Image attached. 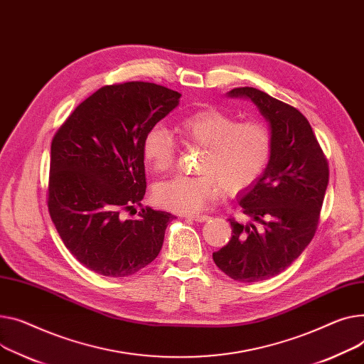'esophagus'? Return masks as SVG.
I'll return each mask as SVG.
<instances>
[{
  "mask_svg": "<svg viewBox=\"0 0 364 364\" xmlns=\"http://www.w3.org/2000/svg\"><path fill=\"white\" fill-rule=\"evenodd\" d=\"M209 218H210L209 215H193V216H190V220L196 221V223H206Z\"/></svg>",
  "mask_w": 364,
  "mask_h": 364,
  "instance_id": "34e87169",
  "label": "esophagus"
}]
</instances>
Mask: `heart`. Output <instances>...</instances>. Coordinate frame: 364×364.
Here are the masks:
<instances>
[{"label": "heart", "mask_w": 364, "mask_h": 364, "mask_svg": "<svg viewBox=\"0 0 364 364\" xmlns=\"http://www.w3.org/2000/svg\"><path fill=\"white\" fill-rule=\"evenodd\" d=\"M186 143L205 148L198 176H176L156 184L154 198L165 209L193 215L202 212L223 188L238 193L264 171L272 154V134L260 121H240L220 109L206 108L178 123ZM176 139L162 124L152 126L141 141V154L155 173H165L176 161Z\"/></svg>", "instance_id": "b5f03b06"}]
</instances>
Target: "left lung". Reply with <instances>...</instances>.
Masks as SVG:
<instances>
[{
    "label": "left lung",
    "mask_w": 364,
    "mask_h": 364,
    "mask_svg": "<svg viewBox=\"0 0 364 364\" xmlns=\"http://www.w3.org/2000/svg\"><path fill=\"white\" fill-rule=\"evenodd\" d=\"M227 95L257 107L269 124L272 154L263 174L237 196L249 221L230 218L231 240L212 257L230 278L257 282L281 274L309 246L318 228L329 169L299 109L255 87H235Z\"/></svg>",
    "instance_id": "left-lung-1"
}]
</instances>
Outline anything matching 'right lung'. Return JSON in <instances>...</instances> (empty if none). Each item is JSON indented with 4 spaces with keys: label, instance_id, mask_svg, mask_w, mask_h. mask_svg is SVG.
Here are the masks:
<instances>
[{
    "label": "right lung",
    "instance_id": "obj_1",
    "mask_svg": "<svg viewBox=\"0 0 364 364\" xmlns=\"http://www.w3.org/2000/svg\"><path fill=\"white\" fill-rule=\"evenodd\" d=\"M168 87L127 82L104 86L85 100L51 143L48 209L71 252L87 269L129 277L161 252L174 215L141 208L146 193L141 141L180 102Z\"/></svg>",
    "mask_w": 364,
    "mask_h": 364
}]
</instances>
